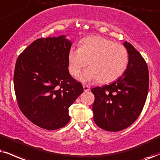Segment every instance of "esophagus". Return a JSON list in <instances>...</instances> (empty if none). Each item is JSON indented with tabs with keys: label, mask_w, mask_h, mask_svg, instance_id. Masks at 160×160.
<instances>
[{
	"label": "esophagus",
	"mask_w": 160,
	"mask_h": 160,
	"mask_svg": "<svg viewBox=\"0 0 160 160\" xmlns=\"http://www.w3.org/2000/svg\"><path fill=\"white\" fill-rule=\"evenodd\" d=\"M83 88H84V90L85 92H88L90 90V87H88V86H87V85H84Z\"/></svg>",
	"instance_id": "obj_1"
}]
</instances>
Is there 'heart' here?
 I'll use <instances>...</instances> for the list:
<instances>
[{"instance_id":"1","label":"heart","mask_w":160,"mask_h":160,"mask_svg":"<svg viewBox=\"0 0 160 160\" xmlns=\"http://www.w3.org/2000/svg\"><path fill=\"white\" fill-rule=\"evenodd\" d=\"M128 52L121 44L101 36L85 38L80 47H72L68 53L69 70L77 76L89 62L90 68L81 73L79 79L89 82L98 79L100 83H110L125 72L128 64Z\"/></svg>"}]
</instances>
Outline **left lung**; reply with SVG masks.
Segmentation results:
<instances>
[{"mask_svg":"<svg viewBox=\"0 0 160 160\" xmlns=\"http://www.w3.org/2000/svg\"><path fill=\"white\" fill-rule=\"evenodd\" d=\"M124 46L129 57L125 72L109 85L91 90L95 96L93 120L108 131H119L132 125L140 115L148 92V68L145 59L130 43L125 41Z\"/></svg>","mask_w":160,"mask_h":160,"instance_id":"obj_1","label":"left lung"}]
</instances>
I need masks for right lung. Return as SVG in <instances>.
I'll return each mask as SVG.
<instances>
[{
    "instance_id": "right-lung-1",
    "label": "right lung",
    "mask_w": 160,
    "mask_h": 160,
    "mask_svg": "<svg viewBox=\"0 0 160 160\" xmlns=\"http://www.w3.org/2000/svg\"><path fill=\"white\" fill-rule=\"evenodd\" d=\"M66 35L35 40L19 55L14 72L17 102L23 115L46 130L63 128L69 108L84 91L69 73Z\"/></svg>"
}]
</instances>
